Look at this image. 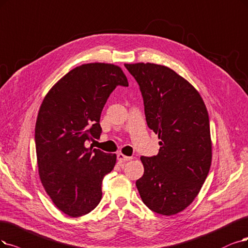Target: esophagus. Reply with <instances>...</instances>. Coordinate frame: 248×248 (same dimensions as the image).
Masks as SVG:
<instances>
[{"mask_svg": "<svg viewBox=\"0 0 248 248\" xmlns=\"http://www.w3.org/2000/svg\"><path fill=\"white\" fill-rule=\"evenodd\" d=\"M132 158H133V157L126 156V155H124V154H123V153H118V154H117V160H118L119 163H124V162H125V161H129V160H131Z\"/></svg>", "mask_w": 248, "mask_h": 248, "instance_id": "esophagus-1", "label": "esophagus"}]
</instances>
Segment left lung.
Listing matches in <instances>:
<instances>
[{
    "label": "left lung",
    "instance_id": "8db88e82",
    "mask_svg": "<svg viewBox=\"0 0 248 248\" xmlns=\"http://www.w3.org/2000/svg\"><path fill=\"white\" fill-rule=\"evenodd\" d=\"M138 81L146 122L160 148L141 157L144 175L136 182L143 202L172 216L188 207L208 175L213 148L206 106L198 91L172 69L154 63H125Z\"/></svg>",
    "mask_w": 248,
    "mask_h": 248
}]
</instances>
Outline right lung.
<instances>
[{"label":"right lung","instance_id":"add662e5","mask_svg":"<svg viewBox=\"0 0 248 248\" xmlns=\"http://www.w3.org/2000/svg\"><path fill=\"white\" fill-rule=\"evenodd\" d=\"M127 87L123 69L110 63H87L70 70L45 96L35 123L39 176L56 207L78 217L102 197V182L116 162L86 141L99 138L100 116L116 86Z\"/></svg>","mask_w":248,"mask_h":248}]
</instances>
